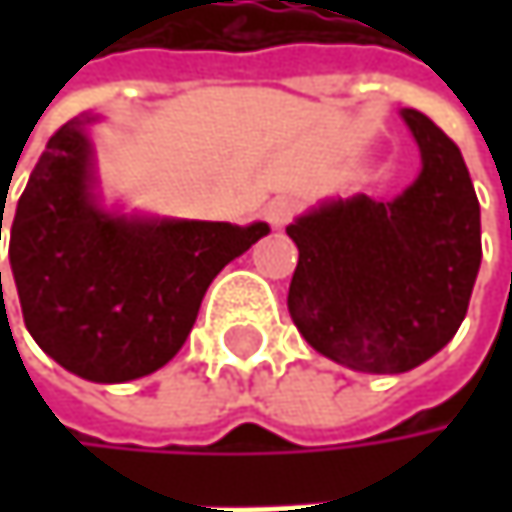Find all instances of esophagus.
I'll return each mask as SVG.
<instances>
[{"label":"esophagus","instance_id":"obj_1","mask_svg":"<svg viewBox=\"0 0 512 512\" xmlns=\"http://www.w3.org/2000/svg\"><path fill=\"white\" fill-rule=\"evenodd\" d=\"M293 216H296V201H293V198H275V201H269V207H266V219H269L275 228H284Z\"/></svg>","mask_w":512,"mask_h":512}]
</instances>
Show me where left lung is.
I'll list each match as a JSON object with an SVG mask.
<instances>
[{"mask_svg": "<svg viewBox=\"0 0 512 512\" xmlns=\"http://www.w3.org/2000/svg\"><path fill=\"white\" fill-rule=\"evenodd\" d=\"M421 174L391 201H323L287 234L299 249L287 308L302 338L361 373H406L460 329L480 269V204L460 148L403 109Z\"/></svg>", "mask_w": 512, "mask_h": 512, "instance_id": "1", "label": "left lung"}]
</instances>
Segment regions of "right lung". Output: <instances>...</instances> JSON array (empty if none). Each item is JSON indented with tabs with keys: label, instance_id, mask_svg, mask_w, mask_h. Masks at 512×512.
Instances as JSON below:
<instances>
[{
	"label": "right lung",
	"instance_id": "add662e5",
	"mask_svg": "<svg viewBox=\"0 0 512 512\" xmlns=\"http://www.w3.org/2000/svg\"><path fill=\"white\" fill-rule=\"evenodd\" d=\"M88 124L82 115L52 133L17 201L8 257L38 347L82 379L130 382L177 356L210 281L269 225L103 210Z\"/></svg>",
	"mask_w": 512,
	"mask_h": 512
}]
</instances>
